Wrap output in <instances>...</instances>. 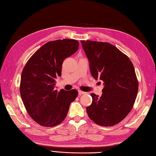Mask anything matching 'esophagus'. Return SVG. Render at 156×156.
<instances>
[{
	"instance_id": "esophagus-1",
	"label": "esophagus",
	"mask_w": 156,
	"mask_h": 156,
	"mask_svg": "<svg viewBox=\"0 0 156 156\" xmlns=\"http://www.w3.org/2000/svg\"><path fill=\"white\" fill-rule=\"evenodd\" d=\"M78 92H79V95H82V94H86V92H83L82 90H79Z\"/></svg>"
}]
</instances>
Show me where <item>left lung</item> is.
Segmentation results:
<instances>
[{
	"instance_id": "left-lung-1",
	"label": "left lung",
	"mask_w": 156,
	"mask_h": 156,
	"mask_svg": "<svg viewBox=\"0 0 156 156\" xmlns=\"http://www.w3.org/2000/svg\"><path fill=\"white\" fill-rule=\"evenodd\" d=\"M95 79L104 82L101 97L92 93L87 107L88 117L101 126L119 124L129 114L135 101L139 83L129 58L108 42L81 40Z\"/></svg>"
}]
</instances>
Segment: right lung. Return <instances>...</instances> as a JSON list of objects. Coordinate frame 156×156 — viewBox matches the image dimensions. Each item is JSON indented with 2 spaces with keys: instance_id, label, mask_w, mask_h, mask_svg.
I'll list each match as a JSON object with an SVG mask.
<instances>
[{
  "instance_id": "1",
  "label": "right lung",
  "mask_w": 156,
  "mask_h": 156,
  "mask_svg": "<svg viewBox=\"0 0 156 156\" xmlns=\"http://www.w3.org/2000/svg\"><path fill=\"white\" fill-rule=\"evenodd\" d=\"M72 39L48 41L37 49L23 68L20 87L27 112L36 123L54 127L66 117L70 103L78 95L77 90L58 92L55 79L60 77L63 61L79 49Z\"/></svg>"
}]
</instances>
